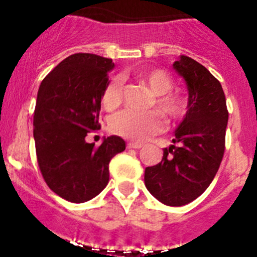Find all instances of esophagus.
Listing matches in <instances>:
<instances>
[{"mask_svg":"<svg viewBox=\"0 0 257 257\" xmlns=\"http://www.w3.org/2000/svg\"><path fill=\"white\" fill-rule=\"evenodd\" d=\"M126 148H128V149H142L143 148V144L131 142V143L126 144Z\"/></svg>","mask_w":257,"mask_h":257,"instance_id":"obj_1","label":"esophagus"}]
</instances>
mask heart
<instances>
[{
	"label": "heart",
	"instance_id": "heart-1",
	"mask_svg": "<svg viewBox=\"0 0 257 257\" xmlns=\"http://www.w3.org/2000/svg\"><path fill=\"white\" fill-rule=\"evenodd\" d=\"M137 80L145 85L155 95L151 105L167 119H180L185 113V102L176 92L171 91L174 85L173 79L165 69L148 68L137 74ZM123 101V81L113 77L107 81L101 95V102L106 111H114ZM165 129V120L159 112L139 113L134 111H122L109 120V132L124 139L143 143L152 135Z\"/></svg>",
	"mask_w": 257,
	"mask_h": 257
}]
</instances>
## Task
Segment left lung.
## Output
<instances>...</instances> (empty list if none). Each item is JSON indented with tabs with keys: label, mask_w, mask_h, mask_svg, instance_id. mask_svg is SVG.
<instances>
[{
	"label": "left lung",
	"mask_w": 257,
	"mask_h": 257,
	"mask_svg": "<svg viewBox=\"0 0 257 257\" xmlns=\"http://www.w3.org/2000/svg\"><path fill=\"white\" fill-rule=\"evenodd\" d=\"M173 68L188 86V111L174 132V145L145 170L151 195L167 206H183L204 193L224 154L228 109L221 83L202 64L180 56Z\"/></svg>",
	"instance_id": "obj_1"
}]
</instances>
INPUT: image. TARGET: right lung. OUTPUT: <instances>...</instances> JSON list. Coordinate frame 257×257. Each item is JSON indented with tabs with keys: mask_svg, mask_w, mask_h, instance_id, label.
Wrapping results in <instances>:
<instances>
[{
	"mask_svg": "<svg viewBox=\"0 0 257 257\" xmlns=\"http://www.w3.org/2000/svg\"><path fill=\"white\" fill-rule=\"evenodd\" d=\"M114 67L111 58L74 53L45 77L34 111L36 157L53 193L80 204L106 188L112 157L125 150L122 138H105L98 148L87 134L101 128V95Z\"/></svg>",
	"mask_w": 257,
	"mask_h": 257,
	"instance_id": "add662e5",
	"label": "right lung"
}]
</instances>
